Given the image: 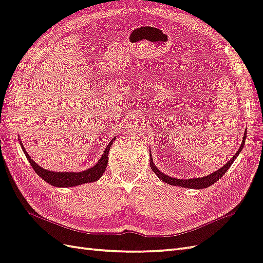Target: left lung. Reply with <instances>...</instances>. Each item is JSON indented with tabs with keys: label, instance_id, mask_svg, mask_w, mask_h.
Wrapping results in <instances>:
<instances>
[{
	"label": "left lung",
	"instance_id": "8db88e82",
	"mask_svg": "<svg viewBox=\"0 0 263 263\" xmlns=\"http://www.w3.org/2000/svg\"><path fill=\"white\" fill-rule=\"evenodd\" d=\"M246 135L245 137H243V142L240 146L239 151L235 153V155L230 159V161L223 166V167H221L220 170H217L216 172L212 173V174H210L208 176H204V177H200V178H191V180H178V178H174V177H171V176H167L165 175L164 173L159 172L158 168H156V166L154 165V162L153 159H151V167L153 170V172L155 173V174L161 178L162 181H164L165 183H167L170 185H175V186H181V187H187V189H206L209 187L210 185L214 184L216 181H219L220 178L226 174V172L230 168V166L232 165V163L234 162V159L236 158V156L239 155V153L242 151L243 148V145H245V142H246Z\"/></svg>",
	"mask_w": 263,
	"mask_h": 263
}]
</instances>
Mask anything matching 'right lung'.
I'll list each match as a JSON object with an SVG mask.
<instances>
[{
    "label": "right lung",
    "instance_id": "1",
    "mask_svg": "<svg viewBox=\"0 0 263 263\" xmlns=\"http://www.w3.org/2000/svg\"><path fill=\"white\" fill-rule=\"evenodd\" d=\"M20 140L21 143V139ZM114 143V139L111 142L108 144V146L106 147V149L102 154V156L100 158V161L96 164L93 167L89 168L87 171L83 172H79V173H60V172H51V171H47L42 167H40L35 162L32 161V158L29 156V154L25 152V149L23 148V152L27 156L28 161L30 163V165L32 166V168L35 171V173L39 175L41 178H43L44 181L48 182L49 184L53 185V186H58V187H71V186H76V185H80L83 183H89V182H95L100 178V176L104 174L105 170L107 167V162H108V154H109V149L110 146Z\"/></svg>",
    "mask_w": 263,
    "mask_h": 263
}]
</instances>
